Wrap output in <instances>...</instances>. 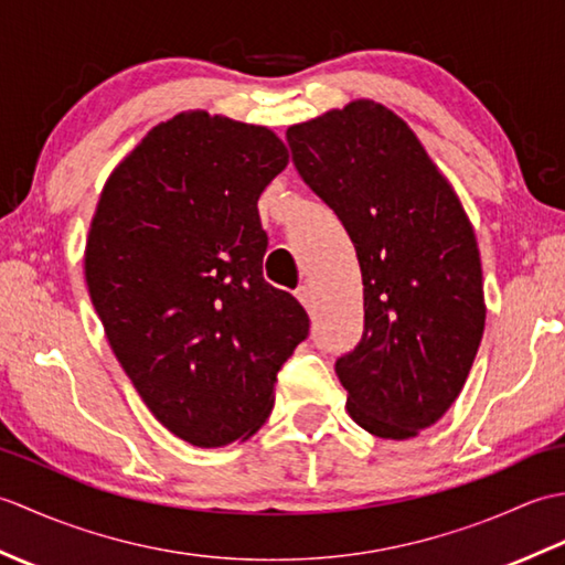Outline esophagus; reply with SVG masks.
I'll use <instances>...</instances> for the list:
<instances>
[{"instance_id": "34e87169", "label": "esophagus", "mask_w": 565, "mask_h": 565, "mask_svg": "<svg viewBox=\"0 0 565 565\" xmlns=\"http://www.w3.org/2000/svg\"><path fill=\"white\" fill-rule=\"evenodd\" d=\"M296 298H298V301L303 303V308H306V310L313 308V291H310V286H308V284L298 286V289H296Z\"/></svg>"}]
</instances>
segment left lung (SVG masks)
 <instances>
[{
	"label": "left lung",
	"instance_id": "obj_1",
	"mask_svg": "<svg viewBox=\"0 0 565 565\" xmlns=\"http://www.w3.org/2000/svg\"><path fill=\"white\" fill-rule=\"evenodd\" d=\"M286 140L362 269V340L334 362L347 411L376 437H415L449 411L481 347L473 227L417 136L386 106L352 102L291 126Z\"/></svg>",
	"mask_w": 565,
	"mask_h": 565
}]
</instances>
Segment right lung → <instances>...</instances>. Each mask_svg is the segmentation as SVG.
Wrapping results in <instances>:
<instances>
[{"instance_id":"add662e5","label":"right lung","mask_w":565,"mask_h":565,"mask_svg":"<svg viewBox=\"0 0 565 565\" xmlns=\"http://www.w3.org/2000/svg\"><path fill=\"white\" fill-rule=\"evenodd\" d=\"M286 164L269 128L179 114L116 167L92 218L84 274L106 338L150 413L194 447L255 435L308 338L303 306L262 276L257 201Z\"/></svg>"}]
</instances>
